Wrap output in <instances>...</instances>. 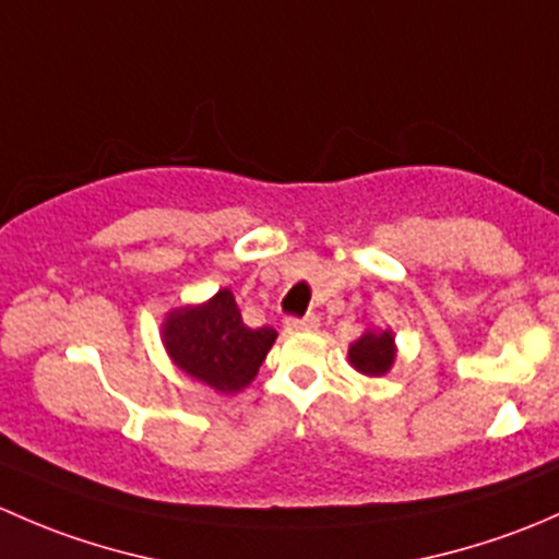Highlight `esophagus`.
Wrapping results in <instances>:
<instances>
[{
	"label": "esophagus",
	"instance_id": "1",
	"mask_svg": "<svg viewBox=\"0 0 559 559\" xmlns=\"http://www.w3.org/2000/svg\"><path fill=\"white\" fill-rule=\"evenodd\" d=\"M287 331H318L320 328V318L318 314H307V318H287L285 320Z\"/></svg>",
	"mask_w": 559,
	"mask_h": 559
}]
</instances>
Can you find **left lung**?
Segmentation results:
<instances>
[{
    "mask_svg": "<svg viewBox=\"0 0 559 559\" xmlns=\"http://www.w3.org/2000/svg\"><path fill=\"white\" fill-rule=\"evenodd\" d=\"M395 336L390 328H366L360 338H355L347 349L349 366L364 377H384L395 364Z\"/></svg>",
    "mask_w": 559,
    "mask_h": 559,
    "instance_id": "1",
    "label": "left lung"
}]
</instances>
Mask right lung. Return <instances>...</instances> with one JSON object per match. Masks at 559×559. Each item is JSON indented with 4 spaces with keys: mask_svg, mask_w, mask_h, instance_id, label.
<instances>
[{
    "mask_svg": "<svg viewBox=\"0 0 559 559\" xmlns=\"http://www.w3.org/2000/svg\"><path fill=\"white\" fill-rule=\"evenodd\" d=\"M160 342L182 373L215 393L231 395L258 377L277 331L245 325L228 287L201 304H182L160 322Z\"/></svg>",
    "mask_w": 559,
    "mask_h": 559,
    "instance_id": "add662e5",
    "label": "right lung"
}]
</instances>
